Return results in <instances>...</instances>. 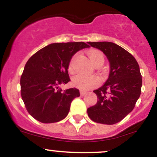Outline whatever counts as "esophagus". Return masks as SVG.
Masks as SVG:
<instances>
[{
  "instance_id": "34e87169",
  "label": "esophagus",
  "mask_w": 157,
  "mask_h": 157,
  "mask_svg": "<svg viewBox=\"0 0 157 157\" xmlns=\"http://www.w3.org/2000/svg\"><path fill=\"white\" fill-rule=\"evenodd\" d=\"M86 94V91H84V90H80V95H82V96H84V95H85Z\"/></svg>"
}]
</instances>
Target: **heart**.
Here are the masks:
<instances>
[{
	"instance_id": "heart-1",
	"label": "heart",
	"mask_w": 157,
	"mask_h": 157,
	"mask_svg": "<svg viewBox=\"0 0 157 157\" xmlns=\"http://www.w3.org/2000/svg\"><path fill=\"white\" fill-rule=\"evenodd\" d=\"M87 56L93 62L94 65H97L99 63L104 64V57L103 53L98 50H90L87 52ZM75 56L71 59L69 64V71H73V63L74 62ZM73 84L75 87L82 90H87L98 86L100 83V80L95 75H88L85 74H78L75 75L72 80Z\"/></svg>"
}]
</instances>
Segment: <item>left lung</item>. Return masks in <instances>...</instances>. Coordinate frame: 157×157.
Returning a JSON list of instances; mask_svg holds the SVG:
<instances>
[{
    "instance_id": "obj_1",
    "label": "left lung",
    "mask_w": 157,
    "mask_h": 157,
    "mask_svg": "<svg viewBox=\"0 0 157 157\" xmlns=\"http://www.w3.org/2000/svg\"><path fill=\"white\" fill-rule=\"evenodd\" d=\"M87 43L102 51L110 65L107 80L93 91L98 101L87 109L88 116L95 123L115 124L133 110L140 96L143 81L139 64L130 53L113 42Z\"/></svg>"
}]
</instances>
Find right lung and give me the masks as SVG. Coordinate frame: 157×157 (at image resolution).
<instances>
[{"label":"right lung","instance_id":"right-lung-1","mask_svg":"<svg viewBox=\"0 0 157 157\" xmlns=\"http://www.w3.org/2000/svg\"><path fill=\"white\" fill-rule=\"evenodd\" d=\"M90 48L83 42L52 43L40 49L28 60L20 78L21 96L29 113L43 123H56L68 115L72 101L79 90L62 91L61 84L71 81L68 67L72 57Z\"/></svg>","mask_w":157,"mask_h":157}]
</instances>
